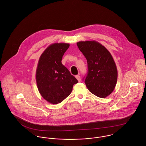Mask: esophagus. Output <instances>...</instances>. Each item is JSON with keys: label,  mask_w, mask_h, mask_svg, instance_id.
Here are the masks:
<instances>
[{"label": "esophagus", "mask_w": 146, "mask_h": 146, "mask_svg": "<svg viewBox=\"0 0 146 146\" xmlns=\"http://www.w3.org/2000/svg\"><path fill=\"white\" fill-rule=\"evenodd\" d=\"M75 78H76V79L78 80V82H80L81 81V78H80V76L79 75H76L75 76Z\"/></svg>", "instance_id": "obj_1"}]
</instances>
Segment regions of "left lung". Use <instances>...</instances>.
<instances>
[{
    "label": "left lung",
    "mask_w": 146,
    "mask_h": 146,
    "mask_svg": "<svg viewBox=\"0 0 146 146\" xmlns=\"http://www.w3.org/2000/svg\"><path fill=\"white\" fill-rule=\"evenodd\" d=\"M79 50L86 58L88 73L85 84L95 96L105 98L113 91L117 80V70L110 52L98 42H77Z\"/></svg>",
    "instance_id": "8db88e82"
}]
</instances>
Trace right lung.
Listing matches in <instances>:
<instances>
[{"instance_id": "1", "label": "right lung", "mask_w": 146, "mask_h": 146, "mask_svg": "<svg viewBox=\"0 0 146 146\" xmlns=\"http://www.w3.org/2000/svg\"><path fill=\"white\" fill-rule=\"evenodd\" d=\"M68 43H54L44 51L36 71L37 86L42 97L50 104L61 103L71 93L78 80L62 64Z\"/></svg>"}]
</instances>
